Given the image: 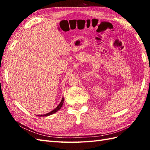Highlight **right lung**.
Wrapping results in <instances>:
<instances>
[{"label":"right lung","mask_w":150,"mask_h":150,"mask_svg":"<svg viewBox=\"0 0 150 150\" xmlns=\"http://www.w3.org/2000/svg\"><path fill=\"white\" fill-rule=\"evenodd\" d=\"M63 103H64V97L62 98L61 102H60V104L55 108V109L53 110L52 111H50V112L47 113L46 114H44V115H38V116H40V117H46V116H49V115H52L53 113L57 112V111H58L60 109V108H61V107L62 106Z\"/></svg>","instance_id":"right-lung-1"}]
</instances>
